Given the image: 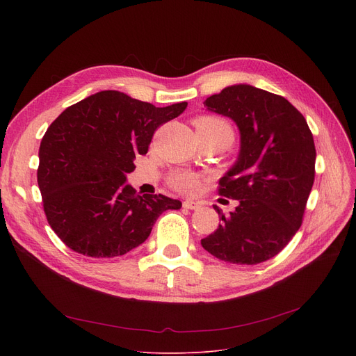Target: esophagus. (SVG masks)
Masks as SVG:
<instances>
[{"instance_id": "34e87169", "label": "esophagus", "mask_w": 356, "mask_h": 356, "mask_svg": "<svg viewBox=\"0 0 356 356\" xmlns=\"http://www.w3.org/2000/svg\"><path fill=\"white\" fill-rule=\"evenodd\" d=\"M202 207L200 202H195V200H184L183 202V208L184 209H199Z\"/></svg>"}]
</instances>
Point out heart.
Here are the masks:
<instances>
[{"label":"heart","instance_id":"heart-1","mask_svg":"<svg viewBox=\"0 0 356 356\" xmlns=\"http://www.w3.org/2000/svg\"><path fill=\"white\" fill-rule=\"evenodd\" d=\"M195 127L202 140H220L229 144V141L234 138V129L231 124L227 120L216 115L197 117L195 120ZM168 184L180 193L191 195L199 189L200 180L199 176L193 172L179 170L172 173L170 177H168Z\"/></svg>","mask_w":356,"mask_h":356}]
</instances>
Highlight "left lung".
I'll use <instances>...</instances> for the list:
<instances>
[{"label": "left lung", "instance_id": "1", "mask_svg": "<svg viewBox=\"0 0 356 356\" xmlns=\"http://www.w3.org/2000/svg\"><path fill=\"white\" fill-rule=\"evenodd\" d=\"M203 105L236 122L241 153L218 188L239 204L228 216L215 204L220 225L200 244L232 264L264 263L302 227L314 181L313 134L286 98L251 85L228 86Z\"/></svg>", "mask_w": 356, "mask_h": 356}]
</instances>
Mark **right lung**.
Returning <instances> with one entry per match:
<instances>
[{"label":"right lung","instance_id":"obj_1","mask_svg":"<svg viewBox=\"0 0 356 356\" xmlns=\"http://www.w3.org/2000/svg\"><path fill=\"white\" fill-rule=\"evenodd\" d=\"M188 102L164 108L101 90L66 108L47 128L37 183L49 225L63 244L92 258L124 255L148 238L157 218L181 202L138 195L127 175L144 156L156 129Z\"/></svg>","mask_w":356,"mask_h":356}]
</instances>
